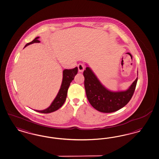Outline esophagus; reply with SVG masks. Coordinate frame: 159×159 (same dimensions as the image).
<instances>
[{"mask_svg":"<svg viewBox=\"0 0 159 159\" xmlns=\"http://www.w3.org/2000/svg\"><path fill=\"white\" fill-rule=\"evenodd\" d=\"M77 67H78V70L79 72H83L85 68V66L82 63H79L77 66Z\"/></svg>","mask_w":159,"mask_h":159,"instance_id":"esophagus-1","label":"esophagus"}]
</instances>
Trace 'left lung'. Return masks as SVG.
<instances>
[{
  "mask_svg": "<svg viewBox=\"0 0 159 159\" xmlns=\"http://www.w3.org/2000/svg\"><path fill=\"white\" fill-rule=\"evenodd\" d=\"M84 88L88 100L95 109L103 113H112L127 104L134 92L136 79L125 91H110L99 81L92 70L87 67L83 71Z\"/></svg>",
  "mask_w": 159,
  "mask_h": 159,
  "instance_id": "8db88e82",
  "label": "left lung"
}]
</instances>
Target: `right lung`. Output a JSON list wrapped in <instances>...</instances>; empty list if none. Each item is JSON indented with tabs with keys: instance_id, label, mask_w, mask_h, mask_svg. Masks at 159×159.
I'll list each match as a JSON object with an SVG mask.
<instances>
[{
	"instance_id": "add662e5",
	"label": "right lung",
	"mask_w": 159,
	"mask_h": 159,
	"mask_svg": "<svg viewBox=\"0 0 159 159\" xmlns=\"http://www.w3.org/2000/svg\"><path fill=\"white\" fill-rule=\"evenodd\" d=\"M39 38V37H37L31 42L26 44L25 48H26L27 46L30 44L39 43L40 41L38 40ZM77 71H78L77 67H76L75 68L72 69H65L63 71V80L60 86V90L57 93L56 97L54 99V100L52 103V104H50V106L48 108L46 109L43 110H34L42 113H50L60 108L63 106V104H64L66 100L68 89L70 84V83L74 79L75 76L76 75Z\"/></svg>"
}]
</instances>
